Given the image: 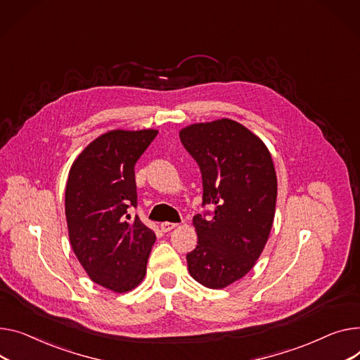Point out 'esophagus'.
<instances>
[{"label":"esophagus","instance_id":"1","mask_svg":"<svg viewBox=\"0 0 360 360\" xmlns=\"http://www.w3.org/2000/svg\"><path fill=\"white\" fill-rule=\"evenodd\" d=\"M176 226H178L176 223H169V221H165V223H162V224H160V230L166 233V231H171V230H174Z\"/></svg>","mask_w":360,"mask_h":360}]
</instances>
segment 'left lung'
<instances>
[{"label":"left lung","mask_w":360,"mask_h":360,"mask_svg":"<svg viewBox=\"0 0 360 360\" xmlns=\"http://www.w3.org/2000/svg\"><path fill=\"white\" fill-rule=\"evenodd\" d=\"M184 148L202 175V205L211 219L197 214V248L186 255L197 282L221 290L256 265L275 219L278 179L269 149L255 133L230 118L195 123L179 131Z\"/></svg>","instance_id":"left-lung-1"}]
</instances>
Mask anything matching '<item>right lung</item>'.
<instances>
[{"label":"right lung","mask_w":360,"mask_h":360,"mask_svg":"<svg viewBox=\"0 0 360 360\" xmlns=\"http://www.w3.org/2000/svg\"><path fill=\"white\" fill-rule=\"evenodd\" d=\"M156 136L155 129L101 134L72 163L66 182L70 246L91 281L118 294L145 278L156 240L152 229L130 215L137 205L134 165Z\"/></svg>","instance_id":"add662e5"}]
</instances>
